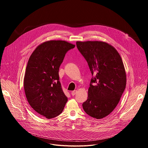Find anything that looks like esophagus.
Segmentation results:
<instances>
[{
  "mask_svg": "<svg viewBox=\"0 0 148 148\" xmlns=\"http://www.w3.org/2000/svg\"><path fill=\"white\" fill-rule=\"evenodd\" d=\"M77 90H74V91H73L72 92H71V95H73V96H74L76 93H77Z\"/></svg>",
  "mask_w": 148,
  "mask_h": 148,
  "instance_id": "34e87169",
  "label": "esophagus"
}]
</instances>
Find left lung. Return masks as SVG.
<instances>
[{"label": "left lung", "instance_id": "8db88e82", "mask_svg": "<svg viewBox=\"0 0 148 148\" xmlns=\"http://www.w3.org/2000/svg\"><path fill=\"white\" fill-rule=\"evenodd\" d=\"M76 45L94 76L83 109L92 118H103L114 111L125 89L123 63L117 50L106 42L78 41Z\"/></svg>", "mask_w": 148, "mask_h": 148}]
</instances>
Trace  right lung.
Wrapping results in <instances>:
<instances>
[{
  "instance_id": "obj_1",
  "label": "right lung",
  "mask_w": 148,
  "mask_h": 148,
  "mask_svg": "<svg viewBox=\"0 0 148 148\" xmlns=\"http://www.w3.org/2000/svg\"><path fill=\"white\" fill-rule=\"evenodd\" d=\"M74 47L66 41H47L38 45L29 59L23 83L26 97L32 108L46 118L60 115L68 100L58 71L66 53Z\"/></svg>"
}]
</instances>
